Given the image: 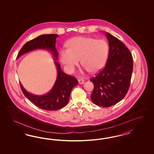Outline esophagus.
<instances>
[{"label": "esophagus", "instance_id": "1", "mask_svg": "<svg viewBox=\"0 0 154 154\" xmlns=\"http://www.w3.org/2000/svg\"><path fill=\"white\" fill-rule=\"evenodd\" d=\"M78 81H79V84H80V85L84 84V82H85L84 79H79L78 80Z\"/></svg>", "mask_w": 154, "mask_h": 154}]
</instances>
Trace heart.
I'll list each match as a JSON object with an SVG mask.
<instances>
[{"mask_svg": "<svg viewBox=\"0 0 154 154\" xmlns=\"http://www.w3.org/2000/svg\"><path fill=\"white\" fill-rule=\"evenodd\" d=\"M67 47L68 49L60 52V61L68 72L74 70L80 59L81 64L89 72L97 73L104 66L107 59L109 46L103 39L77 37L68 42Z\"/></svg>", "mask_w": 154, "mask_h": 154, "instance_id": "1", "label": "heart"}]
</instances>
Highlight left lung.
<instances>
[{
	"label": "left lung",
	"mask_w": 154,
	"mask_h": 154,
	"mask_svg": "<svg viewBox=\"0 0 154 154\" xmlns=\"http://www.w3.org/2000/svg\"><path fill=\"white\" fill-rule=\"evenodd\" d=\"M109 54L106 65L90 79L94 90L92 102L98 106L109 107L125 97L130 86L133 60L129 50L118 38L106 32Z\"/></svg>",
	"instance_id": "left-lung-1"
}]
</instances>
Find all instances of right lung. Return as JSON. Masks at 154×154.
<instances>
[{"mask_svg":"<svg viewBox=\"0 0 154 154\" xmlns=\"http://www.w3.org/2000/svg\"><path fill=\"white\" fill-rule=\"evenodd\" d=\"M57 34H43L26 43L19 52L17 58L23 54L37 49L48 50L57 60L59 53L55 47ZM57 75L56 81L51 90L45 95H36L28 92L20 83V87L24 95L39 108L47 111H56L65 107L69 102L71 91L79 84L75 77L64 73L61 69L60 65L54 61Z\"/></svg>","mask_w":154,"mask_h":154,"instance_id":"right-lung-1","label":"right lung"}]
</instances>
